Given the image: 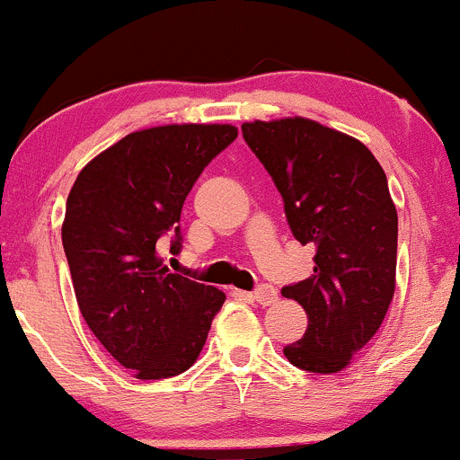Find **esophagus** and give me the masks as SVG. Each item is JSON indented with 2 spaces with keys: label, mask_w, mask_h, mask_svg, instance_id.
I'll return each mask as SVG.
<instances>
[{
  "label": "esophagus",
  "mask_w": 460,
  "mask_h": 460,
  "mask_svg": "<svg viewBox=\"0 0 460 460\" xmlns=\"http://www.w3.org/2000/svg\"><path fill=\"white\" fill-rule=\"evenodd\" d=\"M254 301L259 303V305H272L274 301L279 299L277 290H274L272 286H268V283H263V286H259L257 290H254Z\"/></svg>",
  "instance_id": "obj_1"
}]
</instances>
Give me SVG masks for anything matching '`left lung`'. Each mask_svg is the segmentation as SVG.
Here are the masks:
<instances>
[{"instance_id":"8db88e82","label":"left lung","mask_w":460,"mask_h":460,"mask_svg":"<svg viewBox=\"0 0 460 460\" xmlns=\"http://www.w3.org/2000/svg\"><path fill=\"white\" fill-rule=\"evenodd\" d=\"M241 132L281 192L295 239L316 250L310 279L281 290L307 314L283 354L299 370L341 372L394 296L399 217L385 172L361 141L319 121H252Z\"/></svg>"}]
</instances>
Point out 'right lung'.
Instances as JSON below:
<instances>
[{"label": "right lung", "instance_id": "add662e5", "mask_svg": "<svg viewBox=\"0 0 460 460\" xmlns=\"http://www.w3.org/2000/svg\"><path fill=\"white\" fill-rule=\"evenodd\" d=\"M236 139L228 124L130 132L79 172L61 226L75 296L99 343L137 378H170L197 361L226 295L172 274L181 208L199 174Z\"/></svg>", "mask_w": 460, "mask_h": 460}]
</instances>
